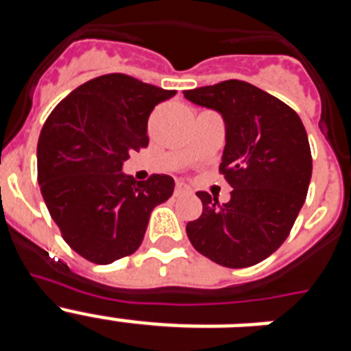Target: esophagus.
<instances>
[{
    "instance_id": "obj_1",
    "label": "esophagus",
    "mask_w": 351,
    "mask_h": 351,
    "mask_svg": "<svg viewBox=\"0 0 351 351\" xmlns=\"http://www.w3.org/2000/svg\"><path fill=\"white\" fill-rule=\"evenodd\" d=\"M190 186L186 184V182L178 181L176 182V195H181V193H190Z\"/></svg>"
}]
</instances>
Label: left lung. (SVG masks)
Segmentation results:
<instances>
[{"label":"left lung","instance_id":"8db88e82","mask_svg":"<svg viewBox=\"0 0 351 351\" xmlns=\"http://www.w3.org/2000/svg\"><path fill=\"white\" fill-rule=\"evenodd\" d=\"M184 96L225 119L219 173L234 188L226 204L198 191L204 210L186 234L200 255L223 267L256 265L287 241L304 206L313 170L308 133L293 108L244 80Z\"/></svg>","mask_w":351,"mask_h":351}]
</instances>
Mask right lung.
<instances>
[{
    "label": "right lung",
    "mask_w": 351,
    "mask_h": 351,
    "mask_svg": "<svg viewBox=\"0 0 351 351\" xmlns=\"http://www.w3.org/2000/svg\"><path fill=\"white\" fill-rule=\"evenodd\" d=\"M125 73L88 80L56 105L38 138V184L51 218L71 250L107 265L138 250L149 216L173 193V179L123 173L132 151L147 147V119L170 100Z\"/></svg>",
    "instance_id": "1"
}]
</instances>
